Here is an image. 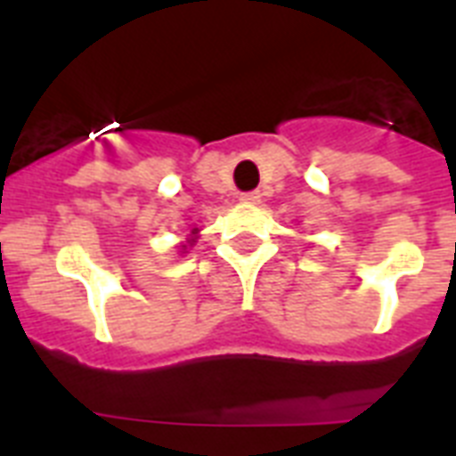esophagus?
Instances as JSON below:
<instances>
[{
    "label": "esophagus",
    "instance_id": "esophagus-1",
    "mask_svg": "<svg viewBox=\"0 0 456 456\" xmlns=\"http://www.w3.org/2000/svg\"><path fill=\"white\" fill-rule=\"evenodd\" d=\"M239 199H241L243 203H260V193H257V191H246V193H241Z\"/></svg>",
    "mask_w": 456,
    "mask_h": 456
}]
</instances>
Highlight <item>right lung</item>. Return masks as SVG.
<instances>
[{"mask_svg": "<svg viewBox=\"0 0 456 456\" xmlns=\"http://www.w3.org/2000/svg\"><path fill=\"white\" fill-rule=\"evenodd\" d=\"M193 232H196V229H193ZM191 243H193V241H191ZM184 248H186V246H184Z\"/></svg>", "mask_w": 456, "mask_h": 456, "instance_id": "add662e5", "label": "right lung"}]
</instances>
